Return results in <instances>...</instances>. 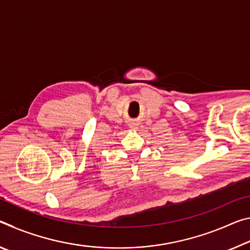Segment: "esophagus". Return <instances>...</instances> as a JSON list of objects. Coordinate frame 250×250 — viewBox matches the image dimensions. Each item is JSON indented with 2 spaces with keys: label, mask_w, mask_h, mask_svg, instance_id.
Returning <instances> with one entry per match:
<instances>
[{
  "label": "esophagus",
  "mask_w": 250,
  "mask_h": 250,
  "mask_svg": "<svg viewBox=\"0 0 250 250\" xmlns=\"http://www.w3.org/2000/svg\"><path fill=\"white\" fill-rule=\"evenodd\" d=\"M130 127H133V128H136V126H135V125H132V126H130Z\"/></svg>",
  "instance_id": "34e87169"
}]
</instances>
